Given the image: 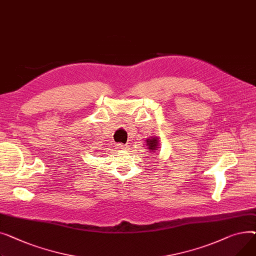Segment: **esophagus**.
<instances>
[{
	"label": "esophagus",
	"instance_id": "esophagus-1",
	"mask_svg": "<svg viewBox=\"0 0 256 256\" xmlns=\"http://www.w3.org/2000/svg\"><path fill=\"white\" fill-rule=\"evenodd\" d=\"M118 148H122V150H126V148H127V146H126V144H118Z\"/></svg>",
	"mask_w": 256,
	"mask_h": 256
}]
</instances>
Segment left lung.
Here are the masks:
<instances>
[{"label":"left lung","instance_id":"left-lung-1","mask_svg":"<svg viewBox=\"0 0 256 256\" xmlns=\"http://www.w3.org/2000/svg\"><path fill=\"white\" fill-rule=\"evenodd\" d=\"M157 138H148L146 140V146H148V148H151V152H155V150H156V148H157V146H158V142H157Z\"/></svg>","mask_w":256,"mask_h":256}]
</instances>
